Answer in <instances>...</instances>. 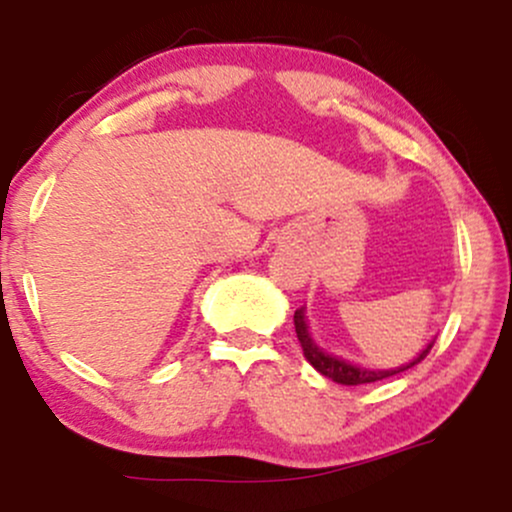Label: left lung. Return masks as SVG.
<instances>
[{
    "label": "left lung",
    "instance_id": "1",
    "mask_svg": "<svg viewBox=\"0 0 512 512\" xmlns=\"http://www.w3.org/2000/svg\"><path fill=\"white\" fill-rule=\"evenodd\" d=\"M293 325H296L298 342H301L303 354L310 361V366H313L315 370H320V373L325 375V378H332L334 383L349 385V387L351 385H363V383H375V380H385V378H390V375L402 373V370L414 368L416 363H421L428 354H431L433 344H436V342L428 344L426 349L414 358V361L407 363V366H399V368H392V370H370V368L351 366V363L342 361V358H334L330 354H325V351H322V349H317V346L313 344V339H310V334H308V325H305L303 308H298L296 313H293Z\"/></svg>",
    "mask_w": 512,
    "mask_h": 512
}]
</instances>
